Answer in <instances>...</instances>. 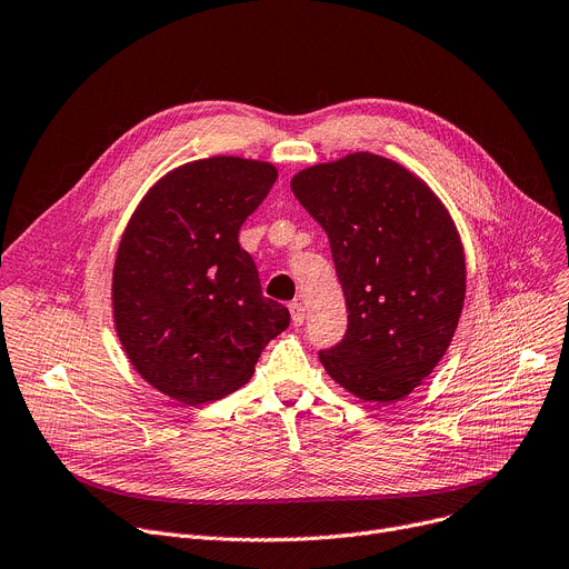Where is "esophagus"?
<instances>
[{"mask_svg": "<svg viewBox=\"0 0 569 569\" xmlns=\"http://www.w3.org/2000/svg\"><path fill=\"white\" fill-rule=\"evenodd\" d=\"M289 312H291L293 326H302V323H305V308H302V302L293 300V302L289 305Z\"/></svg>", "mask_w": 569, "mask_h": 569, "instance_id": "obj_1", "label": "esophagus"}]
</instances>
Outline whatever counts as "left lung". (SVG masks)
Instances as JSON below:
<instances>
[{
  "label": "left lung",
  "instance_id": "obj_1",
  "mask_svg": "<svg viewBox=\"0 0 569 569\" xmlns=\"http://www.w3.org/2000/svg\"><path fill=\"white\" fill-rule=\"evenodd\" d=\"M291 191L328 234L348 308L328 376L362 401L406 399L447 353L467 289L465 250L445 202L373 152L298 170Z\"/></svg>",
  "mask_w": 569,
  "mask_h": 569
}]
</instances>
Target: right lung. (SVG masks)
Returning <instances> with one entry per match:
<instances>
[{"mask_svg":"<svg viewBox=\"0 0 569 569\" xmlns=\"http://www.w3.org/2000/svg\"><path fill=\"white\" fill-rule=\"evenodd\" d=\"M278 180L269 161L216 154L168 170L122 232L113 326L127 360L161 395L202 406L243 387L289 326L264 298L239 230Z\"/></svg>","mask_w":569,"mask_h":569,"instance_id":"1","label":"right lung"}]
</instances>
